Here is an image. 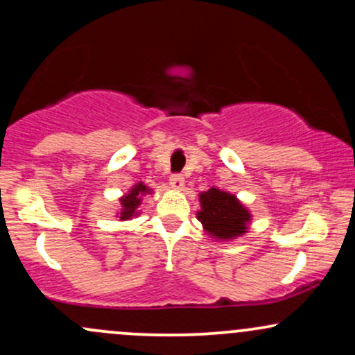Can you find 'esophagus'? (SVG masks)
<instances>
[{"instance_id":"34e87169","label":"esophagus","mask_w":355,"mask_h":355,"mask_svg":"<svg viewBox=\"0 0 355 355\" xmlns=\"http://www.w3.org/2000/svg\"><path fill=\"white\" fill-rule=\"evenodd\" d=\"M183 185H185V177L180 173H173L172 177H170V187L175 190H182Z\"/></svg>"}]
</instances>
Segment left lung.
<instances>
[{
  "mask_svg": "<svg viewBox=\"0 0 355 355\" xmlns=\"http://www.w3.org/2000/svg\"><path fill=\"white\" fill-rule=\"evenodd\" d=\"M198 200L200 210L197 211V218L211 239L227 242L248 230L252 214L234 193L211 187L198 195Z\"/></svg>",
  "mask_w": 355,
  "mask_h": 355,
  "instance_id": "left-lung-1",
  "label": "left lung"
}]
</instances>
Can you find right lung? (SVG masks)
<instances>
[{"mask_svg": "<svg viewBox=\"0 0 355 355\" xmlns=\"http://www.w3.org/2000/svg\"><path fill=\"white\" fill-rule=\"evenodd\" d=\"M146 193H152V189L145 185L144 182H138L137 185H133L132 189L128 190V193H125L123 197L120 198V207L121 209L118 210L116 217L123 222V220H130L137 215H140V207L141 203V197H145Z\"/></svg>", "mask_w": 355, "mask_h": 355, "instance_id": "obj_1", "label": "right lung"}]
</instances>
